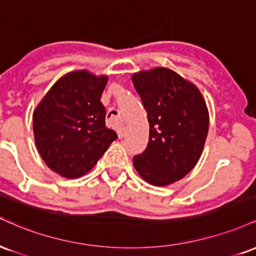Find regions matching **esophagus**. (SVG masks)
<instances>
[{"mask_svg": "<svg viewBox=\"0 0 256 256\" xmlns=\"http://www.w3.org/2000/svg\"><path fill=\"white\" fill-rule=\"evenodd\" d=\"M116 132H118L119 138H122L125 136V125L124 124H119L118 128H116Z\"/></svg>", "mask_w": 256, "mask_h": 256, "instance_id": "1", "label": "esophagus"}]
</instances>
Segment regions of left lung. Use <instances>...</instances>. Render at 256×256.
Listing matches in <instances>:
<instances>
[{
	"mask_svg": "<svg viewBox=\"0 0 256 256\" xmlns=\"http://www.w3.org/2000/svg\"><path fill=\"white\" fill-rule=\"evenodd\" d=\"M149 122V142L134 166L155 186L174 183L198 164L208 134L207 106L195 85L167 68L132 76Z\"/></svg>",
	"mask_w": 256,
	"mask_h": 256,
	"instance_id": "obj_1",
	"label": "left lung"
}]
</instances>
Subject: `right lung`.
I'll return each mask as SVG.
<instances>
[{
	"mask_svg": "<svg viewBox=\"0 0 256 256\" xmlns=\"http://www.w3.org/2000/svg\"><path fill=\"white\" fill-rule=\"evenodd\" d=\"M107 77L86 71L66 74L52 86L34 113V142L49 168L78 178L98 164L116 131L106 126L102 104Z\"/></svg>",
	"mask_w": 256,
	"mask_h": 256,
	"instance_id": "1",
	"label": "right lung"
}]
</instances>
